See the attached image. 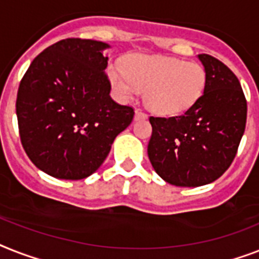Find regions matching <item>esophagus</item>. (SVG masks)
<instances>
[{"label": "esophagus", "mask_w": 259, "mask_h": 259, "mask_svg": "<svg viewBox=\"0 0 259 259\" xmlns=\"http://www.w3.org/2000/svg\"><path fill=\"white\" fill-rule=\"evenodd\" d=\"M145 118H148V114H146V113H144L142 110H136V114H134V119H136V121H140V119Z\"/></svg>", "instance_id": "obj_1"}]
</instances>
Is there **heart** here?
Returning <instances> with one entry per match:
<instances>
[{
    "mask_svg": "<svg viewBox=\"0 0 259 259\" xmlns=\"http://www.w3.org/2000/svg\"><path fill=\"white\" fill-rule=\"evenodd\" d=\"M108 78L115 94L123 101L145 90L148 108L161 115H177L189 110L203 94L206 71L198 62L176 57L136 54L125 69L110 65Z\"/></svg>",
    "mask_w": 259,
    "mask_h": 259,
    "instance_id": "1",
    "label": "heart"
}]
</instances>
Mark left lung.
I'll return each mask as SVG.
<instances>
[{
	"label": "left lung",
	"mask_w": 259,
	"mask_h": 259,
	"mask_svg": "<svg viewBox=\"0 0 259 259\" xmlns=\"http://www.w3.org/2000/svg\"><path fill=\"white\" fill-rule=\"evenodd\" d=\"M206 71L203 94L184 114L150 117L148 155L167 184L197 188L220 178L232 165L246 126L247 104L230 69L198 54Z\"/></svg>",
	"instance_id": "left-lung-1"
}]
</instances>
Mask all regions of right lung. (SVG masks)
Instances as JSON below:
<instances>
[{"label":"right lung","mask_w":259,"mask_h":259,"mask_svg":"<svg viewBox=\"0 0 259 259\" xmlns=\"http://www.w3.org/2000/svg\"><path fill=\"white\" fill-rule=\"evenodd\" d=\"M109 48L94 39H62L35 57L21 79V142L31 162L52 177L92 176L133 121V108L110 97L104 56Z\"/></svg>","instance_id":"add662e5"}]
</instances>
